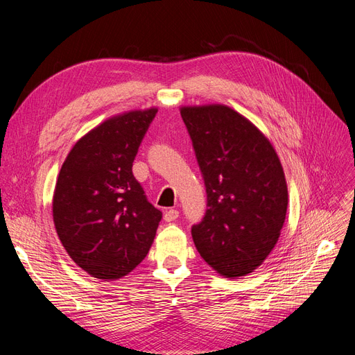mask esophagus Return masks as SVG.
I'll return each instance as SVG.
<instances>
[{
  "instance_id": "1",
  "label": "esophagus",
  "mask_w": 355,
  "mask_h": 355,
  "mask_svg": "<svg viewBox=\"0 0 355 355\" xmlns=\"http://www.w3.org/2000/svg\"><path fill=\"white\" fill-rule=\"evenodd\" d=\"M178 216H180V211H178V210H175V209H170V210H166V211H165V214H164V220H165V221H174V220H177V218H178Z\"/></svg>"
}]
</instances>
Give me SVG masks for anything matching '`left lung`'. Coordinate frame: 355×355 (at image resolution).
Returning a JSON list of instances; mask_svg holds the SVG:
<instances>
[{
  "instance_id": "obj_1",
  "label": "left lung",
  "mask_w": 355,
  "mask_h": 355,
  "mask_svg": "<svg viewBox=\"0 0 355 355\" xmlns=\"http://www.w3.org/2000/svg\"><path fill=\"white\" fill-rule=\"evenodd\" d=\"M206 185L207 210L191 227L206 262L227 277L263 262L284 226L288 189L284 168L260 130L223 105L182 107Z\"/></svg>"
}]
</instances>
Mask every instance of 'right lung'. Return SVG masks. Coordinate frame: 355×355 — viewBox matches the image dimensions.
I'll return each instance as SVG.
<instances>
[{
	"label": "right lung",
	"mask_w": 355,
	"mask_h": 355,
	"mask_svg": "<svg viewBox=\"0 0 355 355\" xmlns=\"http://www.w3.org/2000/svg\"><path fill=\"white\" fill-rule=\"evenodd\" d=\"M157 109L134 110L92 129L69 153L55 184L53 220L73 262L98 279H119L151 248L162 213L132 165Z\"/></svg>",
	"instance_id": "obj_1"
}]
</instances>
